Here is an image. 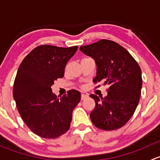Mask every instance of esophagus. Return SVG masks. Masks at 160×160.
<instances>
[{"label": "esophagus", "mask_w": 160, "mask_h": 160, "mask_svg": "<svg viewBox=\"0 0 160 160\" xmlns=\"http://www.w3.org/2000/svg\"><path fill=\"white\" fill-rule=\"evenodd\" d=\"M86 97H88V95H85V94H82V95H81V99L84 100Z\"/></svg>", "instance_id": "1"}]
</instances>
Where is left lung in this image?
Masks as SVG:
<instances>
[{"mask_svg":"<svg viewBox=\"0 0 160 160\" xmlns=\"http://www.w3.org/2000/svg\"><path fill=\"white\" fill-rule=\"evenodd\" d=\"M80 51L95 59L97 65L95 84L102 81L108 85L105 98L90 95L95 102L90 114L92 123L106 131L122 127L139 104L142 85L139 64L122 46L107 39L81 46Z\"/></svg>","mask_w":160,"mask_h":160,"instance_id":"obj_1","label":"left lung"}]
</instances>
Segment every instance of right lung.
I'll list each match as a JSON object with an SVG mask.
<instances>
[{"label":"right lung","instance_id":"add662e5","mask_svg":"<svg viewBox=\"0 0 160 160\" xmlns=\"http://www.w3.org/2000/svg\"><path fill=\"white\" fill-rule=\"evenodd\" d=\"M78 46L61 48L40 45L20 65L13 87V96L23 121L34 134L55 139L70 128L72 112L81 99L72 89L60 98L52 93L54 81L62 78L67 62Z\"/></svg>","mask_w":160,"mask_h":160}]
</instances>
